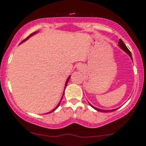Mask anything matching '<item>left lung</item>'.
Listing matches in <instances>:
<instances>
[{
	"instance_id": "8db88e82",
	"label": "left lung",
	"mask_w": 146,
	"mask_h": 146,
	"mask_svg": "<svg viewBox=\"0 0 146 146\" xmlns=\"http://www.w3.org/2000/svg\"><path fill=\"white\" fill-rule=\"evenodd\" d=\"M118 43H119V44H118V45L119 46V47H120V48H121L122 50H123V51H124L126 53V54H129V56H130L131 58V59H132V56H131V51H129V48H128L127 47H126V46L125 45V44H124V43H123V41H122L121 39H119ZM89 104H90V103H89ZM90 105L91 107H92V108H94V109H95V110H96L97 111H102V112H109V111H115L116 110H117V109H116V110H100V109L96 108V107H93V106H92V104H90Z\"/></svg>"
}]
</instances>
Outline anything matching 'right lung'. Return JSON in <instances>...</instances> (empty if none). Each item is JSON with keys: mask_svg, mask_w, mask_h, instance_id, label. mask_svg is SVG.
<instances>
[{"mask_svg": "<svg viewBox=\"0 0 146 146\" xmlns=\"http://www.w3.org/2000/svg\"><path fill=\"white\" fill-rule=\"evenodd\" d=\"M35 33H36V32H34V33L31 34V35H29V36H27V38H26V39H24V40H23V42H21V43H23V42H25V41H26V40H27V39H29V37H30V36H32V35H35ZM21 43H20V44H21ZM70 76H69V77H68V78H67V80H66V85H65V88H66V85H67V84H68V80H69V79H70ZM63 96H64V94H63ZM63 96H62V98H63ZM62 98H61V100H62ZM61 101H60V102H59V103H58V105H57V107H55V108H54V110H51V111H49V112L46 113V114H49V113H51V112H52V111H55V110H56V109H57V108H58V106H59V104H60V103H61Z\"/></svg>", "mask_w": 146, "mask_h": 146, "instance_id": "obj_1", "label": "right lung"}]
</instances>
